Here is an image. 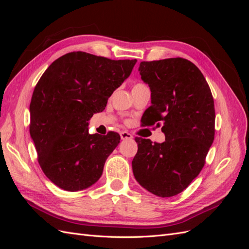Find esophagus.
Instances as JSON below:
<instances>
[{
    "label": "esophagus",
    "instance_id": "obj_1",
    "mask_svg": "<svg viewBox=\"0 0 249 249\" xmlns=\"http://www.w3.org/2000/svg\"><path fill=\"white\" fill-rule=\"evenodd\" d=\"M120 138H122L123 140H126V139H132L133 136H132V134L127 133V132H122L120 133Z\"/></svg>",
    "mask_w": 249,
    "mask_h": 249
}]
</instances>
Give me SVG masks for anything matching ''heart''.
<instances>
[{
	"label": "heart",
	"mask_w": 249,
	"mask_h": 249,
	"mask_svg": "<svg viewBox=\"0 0 249 249\" xmlns=\"http://www.w3.org/2000/svg\"><path fill=\"white\" fill-rule=\"evenodd\" d=\"M139 85H142V84H140V83H137V84H135V85H134V87H136V86H139Z\"/></svg>",
	"instance_id": "heart-1"
}]
</instances>
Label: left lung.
I'll use <instances>...</instances> for the list:
<instances>
[{"instance_id": "obj_1", "label": "left lung", "mask_w": 249, "mask_h": 249, "mask_svg": "<svg viewBox=\"0 0 249 249\" xmlns=\"http://www.w3.org/2000/svg\"><path fill=\"white\" fill-rule=\"evenodd\" d=\"M138 71L152 92V106L142 118L145 125L161 126L165 141L135 139L134 177L157 196H175L199 175L214 141L213 96L201 71L187 59L143 61Z\"/></svg>"}]
</instances>
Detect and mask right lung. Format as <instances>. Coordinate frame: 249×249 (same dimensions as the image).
Returning <instances> with one entry per match:
<instances>
[{
    "mask_svg": "<svg viewBox=\"0 0 249 249\" xmlns=\"http://www.w3.org/2000/svg\"><path fill=\"white\" fill-rule=\"evenodd\" d=\"M137 60H111L72 52L55 60L34 88L30 135L44 175L59 188L79 191L101 178L120 136L88 133V122L102 112Z\"/></svg>",
    "mask_w": 249,
    "mask_h": 249,
    "instance_id": "add662e5",
    "label": "right lung"
}]
</instances>
